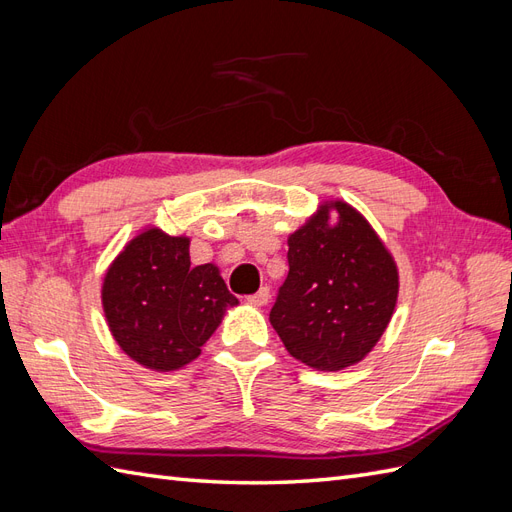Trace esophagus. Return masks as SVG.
Segmentation results:
<instances>
[{
	"label": "esophagus",
	"instance_id": "34e87169",
	"mask_svg": "<svg viewBox=\"0 0 512 512\" xmlns=\"http://www.w3.org/2000/svg\"><path fill=\"white\" fill-rule=\"evenodd\" d=\"M269 301H271V290L267 286H262L256 294H252L250 297L252 305H267Z\"/></svg>",
	"mask_w": 512,
	"mask_h": 512
}]
</instances>
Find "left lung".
Segmentation results:
<instances>
[{
  "label": "left lung",
  "mask_w": 512,
  "mask_h": 512,
  "mask_svg": "<svg viewBox=\"0 0 512 512\" xmlns=\"http://www.w3.org/2000/svg\"><path fill=\"white\" fill-rule=\"evenodd\" d=\"M288 267L269 314L286 350L318 371L363 361L389 327L399 292L397 265L376 230L344 200L322 203L288 237Z\"/></svg>",
  "instance_id": "1"
}]
</instances>
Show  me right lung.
<instances>
[{
  "mask_svg": "<svg viewBox=\"0 0 512 512\" xmlns=\"http://www.w3.org/2000/svg\"><path fill=\"white\" fill-rule=\"evenodd\" d=\"M239 305L215 265L192 267L190 239L145 228L111 262L102 307L115 342L132 361L175 371L200 354L228 307Z\"/></svg>",
  "mask_w": 512,
  "mask_h": 512,
  "instance_id": "1",
  "label": "right lung"
}]
</instances>
